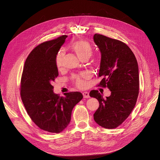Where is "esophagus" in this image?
<instances>
[{
  "mask_svg": "<svg viewBox=\"0 0 160 160\" xmlns=\"http://www.w3.org/2000/svg\"><path fill=\"white\" fill-rule=\"evenodd\" d=\"M83 95L85 98H89V92H87V91H84L83 92Z\"/></svg>",
  "mask_w": 160,
  "mask_h": 160,
  "instance_id": "esophagus-1",
  "label": "esophagus"
}]
</instances>
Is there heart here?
Masks as SVG:
<instances>
[{"label": "heart", "mask_w": 160, "mask_h": 160, "mask_svg": "<svg viewBox=\"0 0 160 160\" xmlns=\"http://www.w3.org/2000/svg\"><path fill=\"white\" fill-rule=\"evenodd\" d=\"M71 48L72 51L75 52L81 60L88 59L93 55V50L90 43L85 40L75 41L71 45ZM65 52L62 49H61L57 53L55 57V65L58 69H61L62 66ZM87 75L82 74L80 75H74L72 77V81L77 88H83L85 86V79Z\"/></svg>", "instance_id": "obj_1"}]
</instances>
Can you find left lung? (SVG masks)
<instances>
[{
  "mask_svg": "<svg viewBox=\"0 0 160 160\" xmlns=\"http://www.w3.org/2000/svg\"><path fill=\"white\" fill-rule=\"evenodd\" d=\"M93 40L101 53L98 86L108 88L111 94L103 99L98 90L90 97L99 101L93 114L95 122L106 129L118 128L135 108L139 95L138 65L133 52L123 42L96 33Z\"/></svg>",
  "mask_w": 160,
  "mask_h": 160,
  "instance_id": "obj_1",
  "label": "left lung"
}]
</instances>
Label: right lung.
Listing matches in <instances>:
<instances>
[{"mask_svg": "<svg viewBox=\"0 0 160 160\" xmlns=\"http://www.w3.org/2000/svg\"><path fill=\"white\" fill-rule=\"evenodd\" d=\"M67 35L43 42L28 55L21 79V97L28 115L41 129L60 133L69 125L72 110L83 99L78 91L60 97L52 85L59 75L55 65L57 53Z\"/></svg>", "mask_w": 160, "mask_h": 160, "instance_id": "obj_1", "label": "right lung"}]
</instances>
